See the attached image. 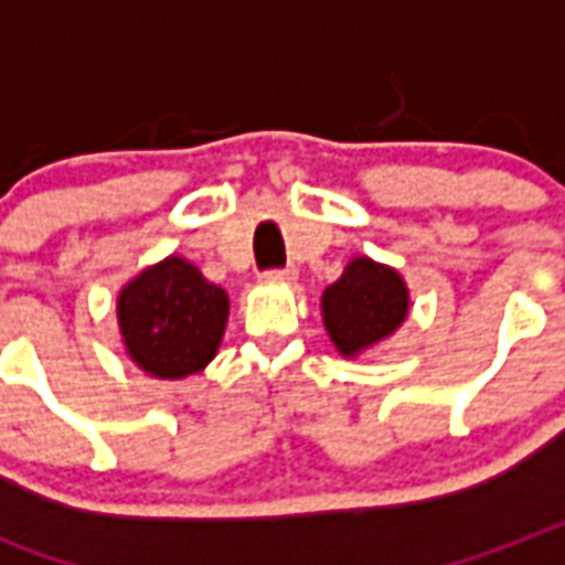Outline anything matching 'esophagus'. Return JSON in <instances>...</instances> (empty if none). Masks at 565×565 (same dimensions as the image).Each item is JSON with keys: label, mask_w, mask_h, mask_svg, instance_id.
<instances>
[{"label": "esophagus", "mask_w": 565, "mask_h": 565, "mask_svg": "<svg viewBox=\"0 0 565 565\" xmlns=\"http://www.w3.org/2000/svg\"><path fill=\"white\" fill-rule=\"evenodd\" d=\"M266 281H275V284H294L296 281V269H271L266 271Z\"/></svg>", "instance_id": "34e87169"}]
</instances>
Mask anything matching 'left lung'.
Here are the masks:
<instances>
[{
	"label": "left lung",
	"instance_id": "obj_1",
	"mask_svg": "<svg viewBox=\"0 0 565 565\" xmlns=\"http://www.w3.org/2000/svg\"><path fill=\"white\" fill-rule=\"evenodd\" d=\"M329 341L344 359H359L398 332L411 315V290L398 269L353 257L320 296Z\"/></svg>",
	"mask_w": 565,
	"mask_h": 565
}]
</instances>
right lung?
Instances as JSON below:
<instances>
[{
  "instance_id": "add662e5",
  "label": "right lung",
  "mask_w": 565,
  "mask_h": 565,
  "mask_svg": "<svg viewBox=\"0 0 565 565\" xmlns=\"http://www.w3.org/2000/svg\"><path fill=\"white\" fill-rule=\"evenodd\" d=\"M227 317V290L179 254L140 269L116 296L125 356L158 380L200 374L218 353Z\"/></svg>"
}]
</instances>
